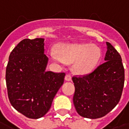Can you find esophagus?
I'll return each mask as SVG.
<instances>
[{
  "instance_id": "esophagus-1",
  "label": "esophagus",
  "mask_w": 129,
  "mask_h": 129,
  "mask_svg": "<svg viewBox=\"0 0 129 129\" xmlns=\"http://www.w3.org/2000/svg\"><path fill=\"white\" fill-rule=\"evenodd\" d=\"M65 80L67 81H71L72 80V76L70 74H66L65 76Z\"/></svg>"
}]
</instances>
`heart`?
<instances>
[{
  "mask_svg": "<svg viewBox=\"0 0 129 129\" xmlns=\"http://www.w3.org/2000/svg\"><path fill=\"white\" fill-rule=\"evenodd\" d=\"M52 60L56 62L72 63L74 70L83 74L91 71L100 60L101 52L95 45L87 44H63L59 45L57 51L49 52Z\"/></svg>",
  "mask_w": 129,
  "mask_h": 129,
  "instance_id": "b5f03b06",
  "label": "heart"
}]
</instances>
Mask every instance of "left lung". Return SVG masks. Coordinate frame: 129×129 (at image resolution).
Listing matches in <instances>:
<instances>
[{"label":"left lung","mask_w":129,"mask_h":129,"mask_svg":"<svg viewBox=\"0 0 129 129\" xmlns=\"http://www.w3.org/2000/svg\"><path fill=\"white\" fill-rule=\"evenodd\" d=\"M105 62L91 73L74 76V105L78 114L95 119L106 116L118 104L124 83V69L121 56L106 42Z\"/></svg>","instance_id":"left-lung-1"}]
</instances>
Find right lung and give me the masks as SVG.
<instances>
[{
    "label": "right lung",
    "instance_id": "1",
    "mask_svg": "<svg viewBox=\"0 0 129 129\" xmlns=\"http://www.w3.org/2000/svg\"><path fill=\"white\" fill-rule=\"evenodd\" d=\"M45 39H24L9 57L6 83L10 103L25 116L38 119L49 110L65 73L47 71Z\"/></svg>",
    "mask_w": 129,
    "mask_h": 129
}]
</instances>
